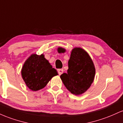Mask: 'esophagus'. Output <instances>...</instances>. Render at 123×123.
I'll use <instances>...</instances> for the list:
<instances>
[{
	"label": "esophagus",
	"mask_w": 123,
	"mask_h": 123,
	"mask_svg": "<svg viewBox=\"0 0 123 123\" xmlns=\"http://www.w3.org/2000/svg\"><path fill=\"white\" fill-rule=\"evenodd\" d=\"M57 71L59 75H61V74H62L63 73V69H58Z\"/></svg>",
	"instance_id": "1"
}]
</instances>
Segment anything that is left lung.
I'll list each match as a JSON object with an SVG mask.
<instances>
[{
  "mask_svg": "<svg viewBox=\"0 0 123 123\" xmlns=\"http://www.w3.org/2000/svg\"><path fill=\"white\" fill-rule=\"evenodd\" d=\"M68 65L67 73L62 74L60 78L71 93L82 94L90 88L94 80L93 62L86 51L76 47L71 50Z\"/></svg>",
  "mask_w": 123,
  "mask_h": 123,
  "instance_id": "obj_1",
  "label": "left lung"
}]
</instances>
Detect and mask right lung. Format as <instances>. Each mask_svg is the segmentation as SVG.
<instances>
[{"label":"right lung","instance_id":"obj_1","mask_svg":"<svg viewBox=\"0 0 123 123\" xmlns=\"http://www.w3.org/2000/svg\"><path fill=\"white\" fill-rule=\"evenodd\" d=\"M21 73L27 86L32 91L43 88L52 77L58 75L43 54H32L24 62Z\"/></svg>","mask_w":123,"mask_h":123}]
</instances>
